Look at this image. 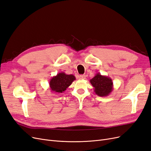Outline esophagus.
<instances>
[{"label":"esophagus","instance_id":"1","mask_svg":"<svg viewBox=\"0 0 151 151\" xmlns=\"http://www.w3.org/2000/svg\"><path fill=\"white\" fill-rule=\"evenodd\" d=\"M80 79H86V75H81L79 76Z\"/></svg>","mask_w":151,"mask_h":151}]
</instances>
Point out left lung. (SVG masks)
Here are the masks:
<instances>
[{"label":"left lung","instance_id":"8db88e82","mask_svg":"<svg viewBox=\"0 0 151 151\" xmlns=\"http://www.w3.org/2000/svg\"><path fill=\"white\" fill-rule=\"evenodd\" d=\"M91 84L93 87L95 93L99 96H108L113 90V82L110 77L97 73L92 79Z\"/></svg>","mask_w":151,"mask_h":151}]
</instances>
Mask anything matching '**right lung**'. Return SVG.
<instances>
[{
  "mask_svg": "<svg viewBox=\"0 0 151 151\" xmlns=\"http://www.w3.org/2000/svg\"><path fill=\"white\" fill-rule=\"evenodd\" d=\"M74 80H76V77L74 75L60 72L52 78L49 82L51 92L56 93H63Z\"/></svg>",
  "mask_w": 151,
  "mask_h": 151,
  "instance_id": "add662e5",
  "label": "right lung"
}]
</instances>
